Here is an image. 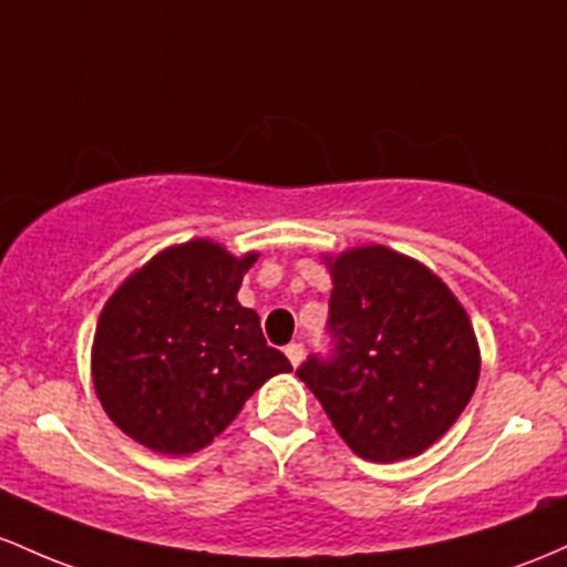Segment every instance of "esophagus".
<instances>
[{"label":"esophagus","instance_id":"esophagus-1","mask_svg":"<svg viewBox=\"0 0 567 567\" xmlns=\"http://www.w3.org/2000/svg\"><path fill=\"white\" fill-rule=\"evenodd\" d=\"M286 359L291 361V367H300L302 359H305V348L300 342H291V346H286Z\"/></svg>","mask_w":567,"mask_h":567}]
</instances>
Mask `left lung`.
<instances>
[{
  "label": "left lung",
  "instance_id": "left-lung-1",
  "mask_svg": "<svg viewBox=\"0 0 567 567\" xmlns=\"http://www.w3.org/2000/svg\"><path fill=\"white\" fill-rule=\"evenodd\" d=\"M323 265L334 359L310 355L297 378L359 457L421 455L461 417L480 380L466 308L431 267L388 246L323 254Z\"/></svg>",
  "mask_w": 567,
  "mask_h": 567
}]
</instances>
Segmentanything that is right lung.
<instances>
[{"instance_id":"obj_1","label":"right lung","mask_w":567,"mask_h":567,"mask_svg":"<svg viewBox=\"0 0 567 567\" xmlns=\"http://www.w3.org/2000/svg\"><path fill=\"white\" fill-rule=\"evenodd\" d=\"M259 254L235 257L193 238L133 270L95 323V396L123 434L161 455H193L244 410L289 359L265 342L259 316L238 302Z\"/></svg>"}]
</instances>
